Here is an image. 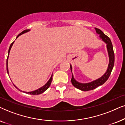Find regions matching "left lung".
I'll return each mask as SVG.
<instances>
[{"label":"left lung","instance_id":"8db88e82","mask_svg":"<svg viewBox=\"0 0 125 125\" xmlns=\"http://www.w3.org/2000/svg\"><path fill=\"white\" fill-rule=\"evenodd\" d=\"M95 29L96 33L99 34V37H100L101 39H102V41L104 42H105L106 44H107L106 46H107L108 54H109V64L105 74L102 77L95 80V81H93L91 82L87 83H79L75 80L74 76L73 75L72 78H71V83H72L74 87L77 88V89L84 91L94 90L95 88L98 87V86L102 85L104 83L106 82V81L108 79V78H109L110 75L112 71V70L114 64V50H113V44L111 42L110 39L107 35H106L101 30L96 29V28H95ZM70 69L71 73H72V67H71V65H70Z\"/></svg>","mask_w":125,"mask_h":125}]
</instances>
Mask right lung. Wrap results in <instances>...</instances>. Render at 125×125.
I'll return each mask as SVG.
<instances>
[{
	"instance_id": "obj_1",
	"label": "right lung",
	"mask_w": 125,
	"mask_h": 125,
	"mask_svg": "<svg viewBox=\"0 0 125 125\" xmlns=\"http://www.w3.org/2000/svg\"><path fill=\"white\" fill-rule=\"evenodd\" d=\"M30 31V30H25L22 31V32H21V33H20V34L18 35L17 36V37H16V39H17V38H18V36H19V35H21L24 34V33H26L27 32H28V31ZM14 42H13L11 43L10 46L9 50H8V56H7V71L8 74V55H9V53H10V50L11 49V47H12V46L13 45V44H14ZM52 75H51V76L50 79L49 80V81H48V82L44 84V86H42V87L39 88V89L36 90H35V91H30V92H25V93H27V94H31V95H35L41 94H42V93H43V92H44V91H45L46 90H47L48 88L50 87V84L51 83V82H52ZM15 87L16 88H17L15 86ZM17 89H18V88H17ZM18 90H20L19 89H18ZM20 91H21V90H20ZM23 92H24V91H23Z\"/></svg>"
}]
</instances>
